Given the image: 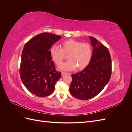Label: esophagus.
<instances>
[{"label": "esophagus", "mask_w": 132, "mask_h": 132, "mask_svg": "<svg viewBox=\"0 0 132 132\" xmlns=\"http://www.w3.org/2000/svg\"><path fill=\"white\" fill-rule=\"evenodd\" d=\"M61 74H62V76H64V75H66L67 73H65V72H63V71H62V72L61 73Z\"/></svg>", "instance_id": "1"}]
</instances>
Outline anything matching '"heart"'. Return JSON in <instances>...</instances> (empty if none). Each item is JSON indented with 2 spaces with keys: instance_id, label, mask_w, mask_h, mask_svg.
Instances as JSON below:
<instances>
[{
  "instance_id": "obj_1",
  "label": "heart",
  "mask_w": 132,
  "mask_h": 132,
  "mask_svg": "<svg viewBox=\"0 0 132 132\" xmlns=\"http://www.w3.org/2000/svg\"><path fill=\"white\" fill-rule=\"evenodd\" d=\"M50 54L53 61L58 66L63 62L65 55H68L69 60L60 68L64 70L71 71L77 68L81 70L89 64L93 55V51L90 44L69 39L63 41L61 48L53 45L50 48Z\"/></svg>"
}]
</instances>
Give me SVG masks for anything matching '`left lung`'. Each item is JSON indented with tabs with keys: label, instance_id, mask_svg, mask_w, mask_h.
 Listing matches in <instances>:
<instances>
[{
	"label": "left lung",
	"instance_id": "1",
	"mask_svg": "<svg viewBox=\"0 0 132 132\" xmlns=\"http://www.w3.org/2000/svg\"><path fill=\"white\" fill-rule=\"evenodd\" d=\"M93 47L91 61L85 68L71 75L69 91L74 97L86 100L97 95L110 81L112 62L107 48L95 38L89 36Z\"/></svg>",
	"mask_w": 132,
	"mask_h": 132
}]
</instances>
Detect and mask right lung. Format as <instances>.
<instances>
[{
    "mask_svg": "<svg viewBox=\"0 0 132 132\" xmlns=\"http://www.w3.org/2000/svg\"><path fill=\"white\" fill-rule=\"evenodd\" d=\"M61 38L59 35L43 32L32 38L23 47L20 75L23 85L38 97L52 94L61 73L55 69L50 48Z\"/></svg>",
    "mask_w": 132,
    "mask_h": 132,
    "instance_id": "1",
    "label": "right lung"
}]
</instances>
